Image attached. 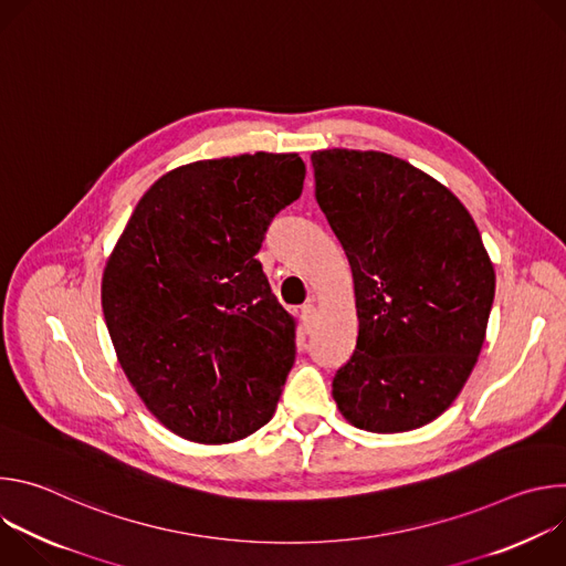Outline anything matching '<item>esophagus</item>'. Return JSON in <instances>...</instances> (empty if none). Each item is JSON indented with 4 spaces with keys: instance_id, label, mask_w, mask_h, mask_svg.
<instances>
[{
    "instance_id": "obj_1",
    "label": "esophagus",
    "mask_w": 566,
    "mask_h": 566,
    "mask_svg": "<svg viewBox=\"0 0 566 566\" xmlns=\"http://www.w3.org/2000/svg\"><path fill=\"white\" fill-rule=\"evenodd\" d=\"M300 315H302V322H304V329L308 332L311 327H313V322H315V317H317V308H315V304H304L302 308H300Z\"/></svg>"
}]
</instances>
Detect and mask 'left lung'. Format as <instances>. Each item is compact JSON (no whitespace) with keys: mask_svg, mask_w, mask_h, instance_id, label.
<instances>
[{"mask_svg":"<svg viewBox=\"0 0 566 566\" xmlns=\"http://www.w3.org/2000/svg\"><path fill=\"white\" fill-rule=\"evenodd\" d=\"M315 199L352 266L358 340L334 376L356 428L410 432L441 417L486 340L495 269L465 206L385 151L311 154Z\"/></svg>","mask_w":566,"mask_h":566,"instance_id":"8db88e82","label":"left lung"}]
</instances>
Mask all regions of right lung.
<instances>
[{
  "mask_svg": "<svg viewBox=\"0 0 566 566\" xmlns=\"http://www.w3.org/2000/svg\"><path fill=\"white\" fill-rule=\"evenodd\" d=\"M297 154L195 160L151 184L103 273L118 363L145 408L206 446L247 439L277 408L295 360V317L255 260L293 203Z\"/></svg>",
  "mask_w": 566,
  "mask_h": 566,
  "instance_id": "right-lung-1",
  "label": "right lung"
}]
</instances>
